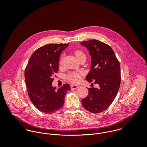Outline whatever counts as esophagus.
<instances>
[{"label": "esophagus", "mask_w": 147, "mask_h": 147, "mask_svg": "<svg viewBox=\"0 0 147 147\" xmlns=\"http://www.w3.org/2000/svg\"><path fill=\"white\" fill-rule=\"evenodd\" d=\"M80 87L79 85H71V90H75L76 89L78 88H79Z\"/></svg>", "instance_id": "1"}]
</instances>
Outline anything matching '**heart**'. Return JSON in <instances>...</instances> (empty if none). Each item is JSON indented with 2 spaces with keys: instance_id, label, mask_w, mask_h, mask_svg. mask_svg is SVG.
Listing matches in <instances>:
<instances>
[{
  "instance_id": "heart-1",
  "label": "heart",
  "mask_w": 147,
  "mask_h": 147,
  "mask_svg": "<svg viewBox=\"0 0 147 147\" xmlns=\"http://www.w3.org/2000/svg\"><path fill=\"white\" fill-rule=\"evenodd\" d=\"M75 55L78 59L83 56H85L84 53L80 50H76L75 52ZM82 75V73L81 72H71L67 75V78L71 82L73 83H78L80 81Z\"/></svg>"
}]
</instances>
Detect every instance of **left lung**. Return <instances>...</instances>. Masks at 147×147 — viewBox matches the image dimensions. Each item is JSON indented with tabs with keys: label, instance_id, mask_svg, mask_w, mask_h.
I'll list each match as a JSON object with an SVG mask.
<instances>
[{
	"label": "left lung",
	"instance_id": "8db88e82",
	"mask_svg": "<svg viewBox=\"0 0 147 147\" xmlns=\"http://www.w3.org/2000/svg\"><path fill=\"white\" fill-rule=\"evenodd\" d=\"M91 57L90 69L86 76L98 88H88L87 97L82 100L84 108L92 113L104 111L115 99L121 84V68L112 48L104 42L90 40L80 42Z\"/></svg>",
	"mask_w": 147,
	"mask_h": 147
}]
</instances>
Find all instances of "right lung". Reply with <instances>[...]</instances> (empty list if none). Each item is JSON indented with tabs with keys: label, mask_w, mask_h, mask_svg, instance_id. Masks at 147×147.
Listing matches in <instances>:
<instances>
[{
	"label": "right lung",
	"mask_w": 147,
	"mask_h": 147,
	"mask_svg": "<svg viewBox=\"0 0 147 147\" xmlns=\"http://www.w3.org/2000/svg\"><path fill=\"white\" fill-rule=\"evenodd\" d=\"M68 45L47 44L40 47L32 54L25 69L28 96L43 113L53 114L62 109L67 92L71 90L67 84L58 90L52 86L53 77L58 71L60 55Z\"/></svg>",
	"instance_id": "right-lung-1"
}]
</instances>
